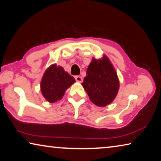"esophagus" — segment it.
<instances>
[{
    "label": "esophagus",
    "mask_w": 161,
    "mask_h": 161,
    "mask_svg": "<svg viewBox=\"0 0 161 161\" xmlns=\"http://www.w3.org/2000/svg\"><path fill=\"white\" fill-rule=\"evenodd\" d=\"M75 79L76 81H78V82H82V81H83V79L81 77V76H75Z\"/></svg>",
    "instance_id": "obj_1"
}]
</instances>
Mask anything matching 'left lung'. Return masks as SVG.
Here are the masks:
<instances>
[{"mask_svg": "<svg viewBox=\"0 0 161 161\" xmlns=\"http://www.w3.org/2000/svg\"><path fill=\"white\" fill-rule=\"evenodd\" d=\"M81 84L91 102L98 107H106L115 99L119 81L107 56L103 55L101 59H92Z\"/></svg>", "mask_w": 161, "mask_h": 161, "instance_id": "obj_1", "label": "left lung"}]
</instances>
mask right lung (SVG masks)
Returning a JSON list of instances; mask_svg holds the SVG:
<instances>
[{
  "mask_svg": "<svg viewBox=\"0 0 161 161\" xmlns=\"http://www.w3.org/2000/svg\"><path fill=\"white\" fill-rule=\"evenodd\" d=\"M75 82V79L63 68L53 64L42 77L40 84L42 94L49 102H55L62 99L67 89Z\"/></svg>",
  "mask_w": 161,
  "mask_h": 161,
  "instance_id": "obj_1",
  "label": "right lung"
}]
</instances>
